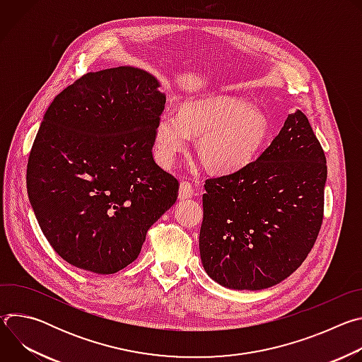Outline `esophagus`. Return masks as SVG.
Returning <instances> with one entry per match:
<instances>
[{"label":"esophagus","instance_id":"34e87169","mask_svg":"<svg viewBox=\"0 0 362 362\" xmlns=\"http://www.w3.org/2000/svg\"><path fill=\"white\" fill-rule=\"evenodd\" d=\"M193 196V186L189 182H182L179 187V199L185 200Z\"/></svg>","mask_w":362,"mask_h":362}]
</instances>
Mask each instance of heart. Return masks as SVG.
I'll list each match as a JSON object with an SVG mask.
<instances>
[{
  "label": "heart",
  "mask_w": 362,
  "mask_h": 362,
  "mask_svg": "<svg viewBox=\"0 0 362 362\" xmlns=\"http://www.w3.org/2000/svg\"><path fill=\"white\" fill-rule=\"evenodd\" d=\"M269 129L265 113L242 98L190 100L180 112L166 109L158 117L154 154L159 163L170 166L194 133L199 134L197 150L206 165L219 173H233L256 158Z\"/></svg>",
  "instance_id": "obj_1"
}]
</instances>
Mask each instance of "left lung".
I'll return each mask as SVG.
<instances>
[{"mask_svg": "<svg viewBox=\"0 0 362 362\" xmlns=\"http://www.w3.org/2000/svg\"><path fill=\"white\" fill-rule=\"evenodd\" d=\"M325 182L324 150L296 110L255 162L206 180L199 233L206 274L239 291H261L286 279L320 233Z\"/></svg>", "mask_w": 362, "mask_h": 362, "instance_id": "8db88e82", "label": "left lung"}]
</instances>
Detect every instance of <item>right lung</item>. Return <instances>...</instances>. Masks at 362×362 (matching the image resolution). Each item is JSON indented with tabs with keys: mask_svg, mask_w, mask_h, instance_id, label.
I'll return each mask as SVG.
<instances>
[{
	"mask_svg": "<svg viewBox=\"0 0 362 362\" xmlns=\"http://www.w3.org/2000/svg\"><path fill=\"white\" fill-rule=\"evenodd\" d=\"M150 73H88L48 106L27 166L31 208L70 265L116 274L177 199L179 182L153 159L166 94Z\"/></svg>",
	"mask_w": 362,
	"mask_h": 362,
	"instance_id": "1",
	"label": "right lung"
}]
</instances>
